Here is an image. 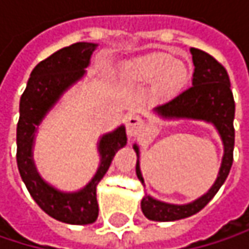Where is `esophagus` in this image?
Here are the masks:
<instances>
[{"label":"esophagus","mask_w":249,"mask_h":249,"mask_svg":"<svg viewBox=\"0 0 249 249\" xmlns=\"http://www.w3.org/2000/svg\"><path fill=\"white\" fill-rule=\"evenodd\" d=\"M144 129V121L141 117L135 114H129L126 117V132L129 137H137Z\"/></svg>","instance_id":"1"}]
</instances>
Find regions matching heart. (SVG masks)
Returning <instances> with one entry per match:
<instances>
[{
	"label": "heart",
	"instance_id": "heart-1",
	"mask_svg": "<svg viewBox=\"0 0 249 249\" xmlns=\"http://www.w3.org/2000/svg\"><path fill=\"white\" fill-rule=\"evenodd\" d=\"M126 76L144 83L159 80V90L163 95L177 93L187 80V69L177 63L170 54L159 53L137 60L126 69Z\"/></svg>",
	"mask_w": 249,
	"mask_h": 249
}]
</instances>
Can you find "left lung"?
<instances>
[{
    "label": "left lung",
    "instance_id": "left-lung-1",
    "mask_svg": "<svg viewBox=\"0 0 249 249\" xmlns=\"http://www.w3.org/2000/svg\"><path fill=\"white\" fill-rule=\"evenodd\" d=\"M195 72L192 79V86L174 96L173 99L157 105L153 111L166 120H197L206 121L213 125L224 142V157L221 169L212 187L200 196L199 199L187 205H172L161 200H157L145 195L141 200L142 213L150 221L170 222L189 218L199 211H202L212 197L218 193L221 186L225 183L233 161V142H235V129H233V117H235V102L231 90L229 76L224 66L211 54L203 50L190 49ZM137 157H140L138 145L134 144ZM137 177L144 184V178L140 170V161L137 160L135 166Z\"/></svg>",
    "mask_w": 249,
    "mask_h": 249
}]
</instances>
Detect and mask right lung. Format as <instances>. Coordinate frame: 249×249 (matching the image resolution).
I'll return each instance as SVG.
<instances>
[{"instance_id": "right-lung-1", "label": "right lung", "mask_w": 249, "mask_h": 249, "mask_svg": "<svg viewBox=\"0 0 249 249\" xmlns=\"http://www.w3.org/2000/svg\"><path fill=\"white\" fill-rule=\"evenodd\" d=\"M98 44L75 43L41 60L31 72L20 99L17 124V166L36 203L52 218L72 225L93 224L98 218L96 186L108 172L115 153L126 144L125 126L101 137L98 151L101 163L92 180L77 192H60L46 183L33 160V142L37 126L60 96L85 75Z\"/></svg>"}]
</instances>
